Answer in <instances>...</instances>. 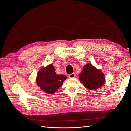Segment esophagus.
Returning <instances> with one entry per match:
<instances>
[{"label": "esophagus", "instance_id": "34e87169", "mask_svg": "<svg viewBox=\"0 0 131 131\" xmlns=\"http://www.w3.org/2000/svg\"><path fill=\"white\" fill-rule=\"evenodd\" d=\"M69 77L70 78H74L75 77V73H72L69 75Z\"/></svg>", "mask_w": 131, "mask_h": 131}]
</instances>
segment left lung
<instances>
[{"label":"left lung","instance_id":"1","mask_svg":"<svg viewBox=\"0 0 131 131\" xmlns=\"http://www.w3.org/2000/svg\"><path fill=\"white\" fill-rule=\"evenodd\" d=\"M79 75L81 82L85 88L89 90L101 88L103 85L105 81L103 73L90 63L84 67Z\"/></svg>","mask_w":131,"mask_h":131}]
</instances>
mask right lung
<instances>
[{
	"label": "right lung",
	"mask_w": 131,
	"mask_h": 131,
	"mask_svg": "<svg viewBox=\"0 0 131 131\" xmlns=\"http://www.w3.org/2000/svg\"><path fill=\"white\" fill-rule=\"evenodd\" d=\"M67 78L64 75H57L53 65L50 64L40 71L38 75L37 82L41 89L46 93H53L62 86L63 82Z\"/></svg>",
	"instance_id": "1"
}]
</instances>
